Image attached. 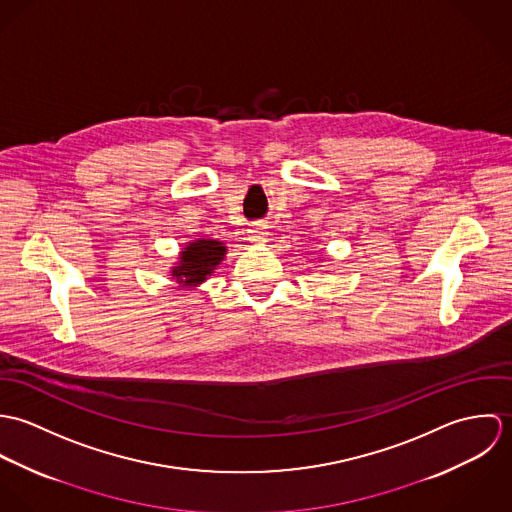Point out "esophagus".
<instances>
[{
	"mask_svg": "<svg viewBox=\"0 0 512 512\" xmlns=\"http://www.w3.org/2000/svg\"><path fill=\"white\" fill-rule=\"evenodd\" d=\"M248 234H250V240H264L266 238V234H268V230H266V224H262V222H256V224H252L250 228H248Z\"/></svg>",
	"mask_w": 512,
	"mask_h": 512,
	"instance_id": "34e87169",
	"label": "esophagus"
}]
</instances>
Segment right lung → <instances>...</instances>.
Masks as SVG:
<instances>
[{
	"instance_id": "obj_1",
	"label": "right lung",
	"mask_w": 512,
	"mask_h": 512,
	"mask_svg": "<svg viewBox=\"0 0 512 512\" xmlns=\"http://www.w3.org/2000/svg\"><path fill=\"white\" fill-rule=\"evenodd\" d=\"M226 246L219 240H195L181 252V264L173 270V276L179 284L197 286L205 282L207 276L217 268L220 260L224 258Z\"/></svg>"
}]
</instances>
